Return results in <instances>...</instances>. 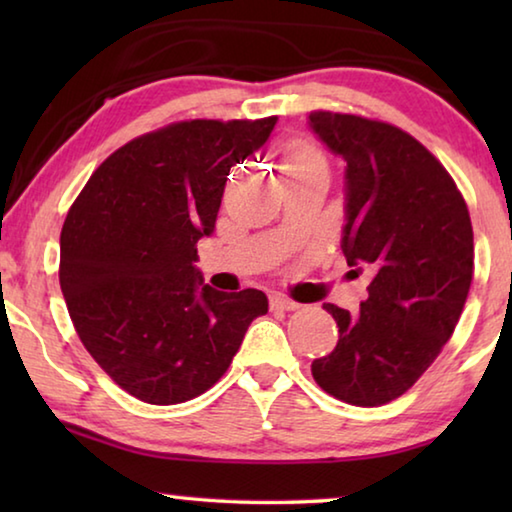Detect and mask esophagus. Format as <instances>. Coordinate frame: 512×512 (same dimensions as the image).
<instances>
[{
    "label": "esophagus",
    "instance_id": "obj_1",
    "mask_svg": "<svg viewBox=\"0 0 512 512\" xmlns=\"http://www.w3.org/2000/svg\"><path fill=\"white\" fill-rule=\"evenodd\" d=\"M271 307L273 309H282V311H293V309H298L300 305H298V302L289 300V298H284V296H273L271 298Z\"/></svg>",
    "mask_w": 512,
    "mask_h": 512
}]
</instances>
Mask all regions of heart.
<instances>
[{"mask_svg":"<svg viewBox=\"0 0 512 512\" xmlns=\"http://www.w3.org/2000/svg\"><path fill=\"white\" fill-rule=\"evenodd\" d=\"M309 164H323L320 153L309 144H293L287 155V162H284V171L287 169H298V167H309Z\"/></svg>","mask_w":512,"mask_h":512,"instance_id":"1","label":"heart"}]
</instances>
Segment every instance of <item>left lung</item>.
<instances>
[{
    "mask_svg": "<svg viewBox=\"0 0 512 512\" xmlns=\"http://www.w3.org/2000/svg\"><path fill=\"white\" fill-rule=\"evenodd\" d=\"M309 128L345 162L341 250L354 275H370L359 314L325 305L339 341L311 375L336 400L381 406L420 379L461 318L470 212L443 164L400 128L327 110L311 112Z\"/></svg>",
    "mask_w": 512,
    "mask_h": 512,
    "instance_id": "8db88e82",
    "label": "left lung"
}]
</instances>
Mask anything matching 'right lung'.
Listing matches in <instances>:
<instances>
[{"mask_svg":"<svg viewBox=\"0 0 512 512\" xmlns=\"http://www.w3.org/2000/svg\"><path fill=\"white\" fill-rule=\"evenodd\" d=\"M277 117L178 121L117 149L60 232V289L92 359L149 404L194 400L268 311L257 289L203 284L198 239L214 232L232 164L262 149Z\"/></svg>","mask_w":512,"mask_h":512,"instance_id":"obj_1","label":"right lung"}]
</instances>
